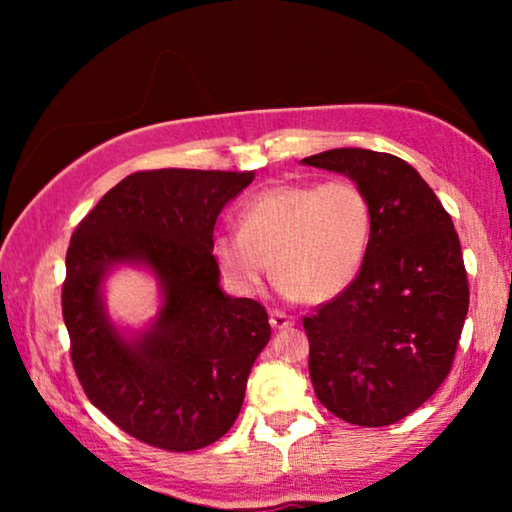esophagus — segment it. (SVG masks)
I'll return each mask as SVG.
<instances>
[{"instance_id": "34e87169", "label": "esophagus", "mask_w": 512, "mask_h": 512, "mask_svg": "<svg viewBox=\"0 0 512 512\" xmlns=\"http://www.w3.org/2000/svg\"><path fill=\"white\" fill-rule=\"evenodd\" d=\"M291 324H293L291 317H286L284 312H279V310L270 312V326L275 328V331H284V328H289Z\"/></svg>"}]
</instances>
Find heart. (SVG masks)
<instances>
[{"label":"heart","mask_w":512,"mask_h":512,"mask_svg":"<svg viewBox=\"0 0 512 512\" xmlns=\"http://www.w3.org/2000/svg\"><path fill=\"white\" fill-rule=\"evenodd\" d=\"M373 205L352 179L275 184L244 202L240 230H221L212 254L230 289H261L270 261L284 296L326 303L359 275L373 240Z\"/></svg>","instance_id":"obj_1"}]
</instances>
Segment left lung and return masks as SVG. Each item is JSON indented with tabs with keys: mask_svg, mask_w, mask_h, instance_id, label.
Segmentation results:
<instances>
[{
	"mask_svg": "<svg viewBox=\"0 0 512 512\" xmlns=\"http://www.w3.org/2000/svg\"><path fill=\"white\" fill-rule=\"evenodd\" d=\"M303 163L356 181L375 214L359 275L303 319L314 394L349 424L389 426L450 375L468 312L459 235L415 167L391 153L331 149Z\"/></svg>",
	"mask_w": 512,
	"mask_h": 512,
	"instance_id": "left-lung-1",
	"label": "left lung"
}]
</instances>
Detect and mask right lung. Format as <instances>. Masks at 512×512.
<instances>
[{"label": "right lung", "mask_w": 512, "mask_h": 512, "mask_svg": "<svg viewBox=\"0 0 512 512\" xmlns=\"http://www.w3.org/2000/svg\"><path fill=\"white\" fill-rule=\"evenodd\" d=\"M254 172L149 170L90 209L67 249L62 317L83 391L118 429L146 445L191 452L240 415L247 377L270 340L268 312L219 286L214 223ZM116 264L157 275L164 305L132 339L110 324L103 277Z\"/></svg>", "instance_id": "1"}]
</instances>
